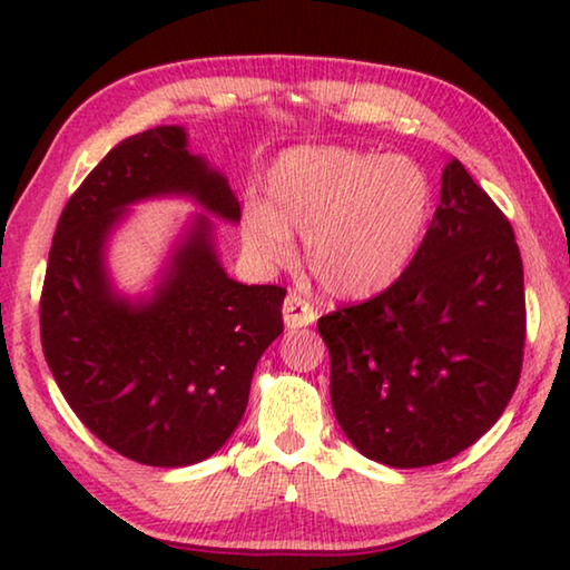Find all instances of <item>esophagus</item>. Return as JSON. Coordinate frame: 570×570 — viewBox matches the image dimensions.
Here are the masks:
<instances>
[{
  "mask_svg": "<svg viewBox=\"0 0 570 570\" xmlns=\"http://www.w3.org/2000/svg\"><path fill=\"white\" fill-rule=\"evenodd\" d=\"M316 312L302 294H288L284 302V322L288 330H302V326L314 324Z\"/></svg>",
  "mask_w": 570,
  "mask_h": 570,
  "instance_id": "esophagus-1",
  "label": "esophagus"
}]
</instances>
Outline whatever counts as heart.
<instances>
[{
  "instance_id": "1",
  "label": "heart",
  "mask_w": 570,
  "mask_h": 570,
  "mask_svg": "<svg viewBox=\"0 0 570 570\" xmlns=\"http://www.w3.org/2000/svg\"><path fill=\"white\" fill-rule=\"evenodd\" d=\"M266 204L240 214L246 254L264 268L294 262V236L324 292L372 296L407 272L432 216L422 166L356 148H294L274 160Z\"/></svg>"
}]
</instances>
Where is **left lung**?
<instances>
[{
  "label": "left lung",
  "mask_w": 570,
  "mask_h": 570,
  "mask_svg": "<svg viewBox=\"0 0 570 570\" xmlns=\"http://www.w3.org/2000/svg\"><path fill=\"white\" fill-rule=\"evenodd\" d=\"M316 330L336 422L364 458L390 468L455 458L493 428L520 380L525 288L513 226L450 160L407 272Z\"/></svg>",
  "instance_id": "obj_1"
}]
</instances>
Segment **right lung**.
<instances>
[{
	"label": "right lung",
	"mask_w": 570,
	"mask_h": 570,
	"mask_svg": "<svg viewBox=\"0 0 570 570\" xmlns=\"http://www.w3.org/2000/svg\"><path fill=\"white\" fill-rule=\"evenodd\" d=\"M186 130L158 125L118 142L80 183L62 216L40 296L47 366L95 438L153 468L214 455L248 404L250 377L284 332L282 286H246L220 268L198 216L150 302L112 294L102 246L125 206L186 193L240 218L220 173L190 156Z\"/></svg>",
	"instance_id": "right-lung-1"
}]
</instances>
